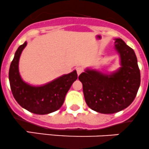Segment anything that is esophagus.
Wrapping results in <instances>:
<instances>
[{
  "label": "esophagus",
  "mask_w": 149,
  "mask_h": 149,
  "mask_svg": "<svg viewBox=\"0 0 149 149\" xmlns=\"http://www.w3.org/2000/svg\"><path fill=\"white\" fill-rule=\"evenodd\" d=\"M76 71H77L78 76H79V75H80L81 73H82V71H83V68H82L81 67H77L76 68Z\"/></svg>",
  "instance_id": "34e87169"
}]
</instances>
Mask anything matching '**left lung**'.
I'll list each match as a JSON object with an SVG mask.
<instances>
[{
    "instance_id": "left-lung-1",
    "label": "left lung",
    "mask_w": 149,
    "mask_h": 149,
    "mask_svg": "<svg viewBox=\"0 0 149 149\" xmlns=\"http://www.w3.org/2000/svg\"><path fill=\"white\" fill-rule=\"evenodd\" d=\"M115 49L120 57L121 65L116 71L108 74L86 68L79 76L86 104L100 113H114L127 108L133 102L141 84L134 50L121 38L115 39Z\"/></svg>"
}]
</instances>
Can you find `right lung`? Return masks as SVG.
<instances>
[{"label": "right lung", "instance_id": "right-lung-1", "mask_svg": "<svg viewBox=\"0 0 149 149\" xmlns=\"http://www.w3.org/2000/svg\"><path fill=\"white\" fill-rule=\"evenodd\" d=\"M26 46L27 41L19 47L10 65L8 79L13 96L23 108L31 113H52L63 105L68 91L78 78L76 70L41 86L29 84L22 80L19 71V57Z\"/></svg>", "mask_w": 149, "mask_h": 149}]
</instances>
